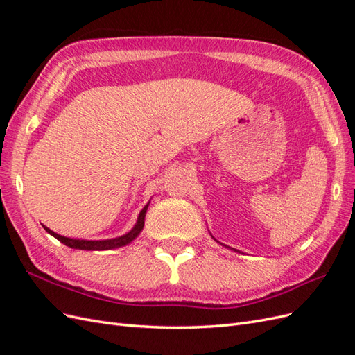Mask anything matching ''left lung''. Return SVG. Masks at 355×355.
I'll use <instances>...</instances> for the list:
<instances>
[{
    "instance_id": "obj_1",
    "label": "left lung",
    "mask_w": 355,
    "mask_h": 355,
    "mask_svg": "<svg viewBox=\"0 0 355 355\" xmlns=\"http://www.w3.org/2000/svg\"><path fill=\"white\" fill-rule=\"evenodd\" d=\"M211 237H213V235H211ZM213 240H216V239H214V237H213ZM216 241H218V240H216ZM218 243H219V241H218ZM220 244H222V243H220ZM222 245H223V244H222ZM225 247H227V245H225ZM231 250H234V252H237V250H235V249H231Z\"/></svg>"
}]
</instances>
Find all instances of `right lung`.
Masks as SVG:
<instances>
[{"mask_svg": "<svg viewBox=\"0 0 355 355\" xmlns=\"http://www.w3.org/2000/svg\"><path fill=\"white\" fill-rule=\"evenodd\" d=\"M148 206L149 202L146 204V206L141 210V213H139L137 216V220L135 223V227L123 234L121 237H115V239H108V240H83V239H71V237H63V235L60 234H56L55 231H51L50 228L44 227V230L53 235V237L58 239L60 243H63L65 245L71 247V249H78V250H112V249H118V247H124L127 244H130L133 240H136L139 237V234L142 232L144 230V225H145V214H146V210H148Z\"/></svg>", "mask_w": 355, "mask_h": 355, "instance_id": "add662e5", "label": "right lung"}]
</instances>
